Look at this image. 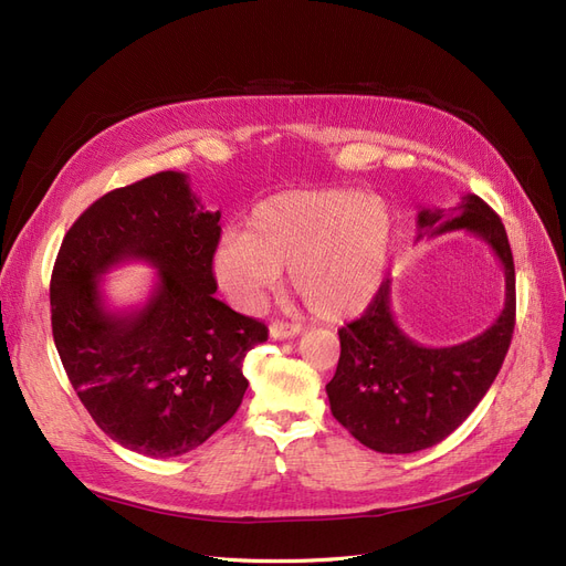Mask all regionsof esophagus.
Returning a JSON list of instances; mask_svg holds the SVG:
<instances>
[{"mask_svg":"<svg viewBox=\"0 0 566 566\" xmlns=\"http://www.w3.org/2000/svg\"><path fill=\"white\" fill-rule=\"evenodd\" d=\"M270 331V338L272 340H286V338H294L303 331L298 324H289V322H272L268 326Z\"/></svg>","mask_w":566,"mask_h":566,"instance_id":"34e87169","label":"esophagus"}]
</instances>
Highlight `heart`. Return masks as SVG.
Returning <instances> with one entry per match:
<instances>
[{"instance_id":"heart-1","label":"heart","mask_w":566,"mask_h":566,"mask_svg":"<svg viewBox=\"0 0 566 566\" xmlns=\"http://www.w3.org/2000/svg\"><path fill=\"white\" fill-rule=\"evenodd\" d=\"M394 247L389 207L354 188L284 191L256 205L249 230H230L212 256L217 282L256 307L289 268V282L322 319L361 312L385 280Z\"/></svg>"}]
</instances>
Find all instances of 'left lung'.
<instances>
[{
    "label": "left lung",
    "instance_id": "obj_1",
    "mask_svg": "<svg viewBox=\"0 0 566 566\" xmlns=\"http://www.w3.org/2000/svg\"><path fill=\"white\" fill-rule=\"evenodd\" d=\"M417 240L469 230L504 268L506 298L496 322L475 338L427 347L396 324L391 280H385L357 322L338 331L340 359L326 385L331 412L359 443L385 454H410L448 438L483 401L509 352L515 326V265L506 228L494 209L467 193L452 209L417 212Z\"/></svg>",
    "mask_w": 566,
    "mask_h": 566
}]
</instances>
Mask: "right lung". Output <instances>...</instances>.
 I'll use <instances>...</instances> for the list:
<instances>
[{
    "label": "right lung",
    "instance_id": "1",
    "mask_svg": "<svg viewBox=\"0 0 566 566\" xmlns=\"http://www.w3.org/2000/svg\"><path fill=\"white\" fill-rule=\"evenodd\" d=\"M219 219L170 170L95 200L60 244V361L95 424L133 452L167 459L202 446L240 408L247 352L268 340L265 324L214 298ZM125 260L159 272L144 306L114 311L101 277Z\"/></svg>",
    "mask_w": 566,
    "mask_h": 566
}]
</instances>
